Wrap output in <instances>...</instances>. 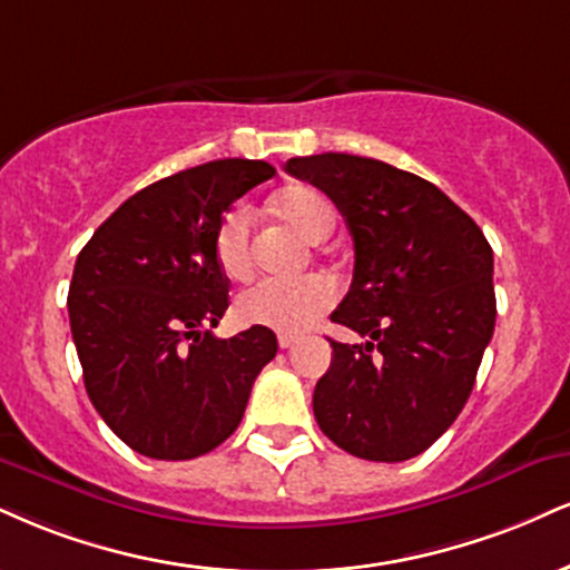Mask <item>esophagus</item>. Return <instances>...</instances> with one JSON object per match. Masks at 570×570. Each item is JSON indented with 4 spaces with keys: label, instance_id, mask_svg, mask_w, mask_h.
Here are the masks:
<instances>
[{
    "label": "esophagus",
    "instance_id": "esophagus-1",
    "mask_svg": "<svg viewBox=\"0 0 570 570\" xmlns=\"http://www.w3.org/2000/svg\"><path fill=\"white\" fill-rule=\"evenodd\" d=\"M299 342L297 334H278V347L281 351H289V347H294Z\"/></svg>",
    "mask_w": 570,
    "mask_h": 570
}]
</instances>
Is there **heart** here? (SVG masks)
<instances>
[{"mask_svg":"<svg viewBox=\"0 0 570 570\" xmlns=\"http://www.w3.org/2000/svg\"><path fill=\"white\" fill-rule=\"evenodd\" d=\"M278 215L297 228L307 242H324L337 228V207L324 190L313 185H292L276 196ZM215 263L225 278L252 276V215L246 207H230L215 230ZM337 299L334 284L321 276L294 281L265 278L236 297V318L246 326H265L281 334L305 332Z\"/></svg>","mask_w":570,"mask_h":570,"instance_id":"b5f03b06","label":"heart"}]
</instances>
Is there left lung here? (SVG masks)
I'll list each match as a JSON object with an SVG mask.
<instances>
[{
	"label": "left lung",
	"mask_w": 570,
	"mask_h": 570,
	"mask_svg": "<svg viewBox=\"0 0 570 570\" xmlns=\"http://www.w3.org/2000/svg\"><path fill=\"white\" fill-rule=\"evenodd\" d=\"M284 169L345 217L355 267L332 321L368 337L328 340L334 358L315 385V422L368 462L420 456L464 409L491 342V244L438 185L385 161L318 154Z\"/></svg>",
	"instance_id": "left-lung-1"
}]
</instances>
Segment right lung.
<instances>
[{
	"mask_svg": "<svg viewBox=\"0 0 570 570\" xmlns=\"http://www.w3.org/2000/svg\"><path fill=\"white\" fill-rule=\"evenodd\" d=\"M267 161L219 159L129 196L79 252L68 318L85 387L102 422L137 454L196 459L242 422L252 385L276 358V334L212 328L228 311L215 230Z\"/></svg>",
	"mask_w": 570,
	"mask_h": 570,
	"instance_id": "add662e5",
	"label": "right lung"
}]
</instances>
